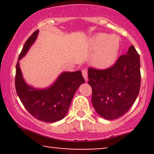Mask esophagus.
Masks as SVG:
<instances>
[{
	"mask_svg": "<svg viewBox=\"0 0 154 154\" xmlns=\"http://www.w3.org/2000/svg\"><path fill=\"white\" fill-rule=\"evenodd\" d=\"M82 73H83V78L85 79V81L87 82L88 81V71L86 69H83L82 70Z\"/></svg>",
	"mask_w": 154,
	"mask_h": 154,
	"instance_id": "1",
	"label": "esophagus"
}]
</instances>
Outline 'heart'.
<instances>
[{
    "instance_id": "obj_1",
    "label": "heart",
    "mask_w": 154,
    "mask_h": 154,
    "mask_svg": "<svg viewBox=\"0 0 154 154\" xmlns=\"http://www.w3.org/2000/svg\"><path fill=\"white\" fill-rule=\"evenodd\" d=\"M90 45L93 49H97L92 58L97 68L108 69L116 62L121 45L120 38L116 35L97 33L92 37Z\"/></svg>"
}]
</instances>
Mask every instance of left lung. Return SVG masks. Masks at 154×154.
<instances>
[{
    "label": "left lung",
    "instance_id": "1",
    "mask_svg": "<svg viewBox=\"0 0 154 154\" xmlns=\"http://www.w3.org/2000/svg\"><path fill=\"white\" fill-rule=\"evenodd\" d=\"M88 79L96 112L106 120L120 118L129 110L140 92V55L132 45L111 68H89Z\"/></svg>",
    "mask_w": 154,
    "mask_h": 154
}]
</instances>
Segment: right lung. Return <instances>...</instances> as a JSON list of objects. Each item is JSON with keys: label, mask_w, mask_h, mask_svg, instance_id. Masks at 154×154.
I'll return each mask as SVG.
<instances>
[{"label": "right lung", "mask_w": 154, "mask_h": 154, "mask_svg": "<svg viewBox=\"0 0 154 154\" xmlns=\"http://www.w3.org/2000/svg\"><path fill=\"white\" fill-rule=\"evenodd\" d=\"M37 30L24 43L16 64L15 88L25 108L33 117L41 121L54 123L64 119L79 86L85 83L81 71H64L49 87L35 88L26 83L20 66V61L26 55L36 40Z\"/></svg>", "instance_id": "add662e5"}]
</instances>
